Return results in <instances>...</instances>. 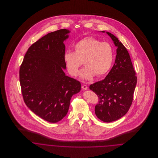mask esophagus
I'll return each instance as SVG.
<instances>
[{"label":"esophagus","instance_id":"1","mask_svg":"<svg viewBox=\"0 0 158 158\" xmlns=\"http://www.w3.org/2000/svg\"><path fill=\"white\" fill-rule=\"evenodd\" d=\"M81 88H82V89H84V90H87V89H88V86H87L86 85H82Z\"/></svg>","mask_w":158,"mask_h":158}]
</instances>
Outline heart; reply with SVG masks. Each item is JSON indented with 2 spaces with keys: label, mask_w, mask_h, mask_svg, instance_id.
Segmentation results:
<instances>
[{
  "label": "heart",
  "mask_w": 158,
  "mask_h": 158,
  "mask_svg": "<svg viewBox=\"0 0 158 158\" xmlns=\"http://www.w3.org/2000/svg\"><path fill=\"white\" fill-rule=\"evenodd\" d=\"M73 48L75 52L67 51L63 57L68 72L72 76L77 75L83 61L86 66L81 70L80 75L86 80L95 75L97 77L105 75L113 65L114 50L108 43L88 36L77 42Z\"/></svg>",
  "instance_id": "obj_1"
}]
</instances>
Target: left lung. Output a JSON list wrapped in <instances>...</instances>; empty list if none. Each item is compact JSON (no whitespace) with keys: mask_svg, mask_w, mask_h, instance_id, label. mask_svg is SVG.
<instances>
[{"mask_svg":"<svg viewBox=\"0 0 158 158\" xmlns=\"http://www.w3.org/2000/svg\"><path fill=\"white\" fill-rule=\"evenodd\" d=\"M106 33L117 47L115 63L105 78L90 85L89 89L98 97L95 115L102 121L109 123L128 111L133 100L137 77L125 47L113 34Z\"/></svg>","mask_w":158,"mask_h":158,"instance_id":"left-lung-1","label":"left lung"}]
</instances>
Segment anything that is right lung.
<instances>
[{"mask_svg":"<svg viewBox=\"0 0 158 158\" xmlns=\"http://www.w3.org/2000/svg\"><path fill=\"white\" fill-rule=\"evenodd\" d=\"M69 32L66 29L51 32L33 44L19 70L25 103L50 123H56L66 115L71 97L81 90V83L64 72V41Z\"/></svg>","mask_w":158,"mask_h":158,"instance_id":"obj_1","label":"right lung"}]
</instances>
